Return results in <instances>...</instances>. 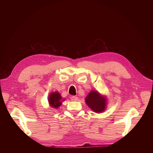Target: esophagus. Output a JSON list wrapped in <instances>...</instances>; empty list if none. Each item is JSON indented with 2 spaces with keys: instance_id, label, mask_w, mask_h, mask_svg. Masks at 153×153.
Returning <instances> with one entry per match:
<instances>
[{
  "instance_id": "esophagus-1",
  "label": "esophagus",
  "mask_w": 153,
  "mask_h": 153,
  "mask_svg": "<svg viewBox=\"0 0 153 153\" xmlns=\"http://www.w3.org/2000/svg\"><path fill=\"white\" fill-rule=\"evenodd\" d=\"M71 100H73V101H77V100H79V98H78L77 96H72V97H71Z\"/></svg>"
}]
</instances>
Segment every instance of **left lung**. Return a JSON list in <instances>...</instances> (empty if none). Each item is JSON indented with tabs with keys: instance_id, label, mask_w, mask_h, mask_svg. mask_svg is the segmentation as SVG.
<instances>
[{
	"instance_id": "obj_1",
	"label": "left lung",
	"mask_w": 153,
	"mask_h": 153,
	"mask_svg": "<svg viewBox=\"0 0 153 153\" xmlns=\"http://www.w3.org/2000/svg\"><path fill=\"white\" fill-rule=\"evenodd\" d=\"M85 102L91 110L96 113L105 111L106 106V99L96 91H91L85 98Z\"/></svg>"
}]
</instances>
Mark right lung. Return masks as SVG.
<instances>
[{
	"instance_id": "1",
	"label": "right lung",
	"mask_w": 153,
	"mask_h": 153,
	"mask_svg": "<svg viewBox=\"0 0 153 153\" xmlns=\"http://www.w3.org/2000/svg\"><path fill=\"white\" fill-rule=\"evenodd\" d=\"M63 101L64 100L62 99L60 93L57 91L51 93L48 97V102L50 106L55 108H59L62 105Z\"/></svg>"
}]
</instances>
